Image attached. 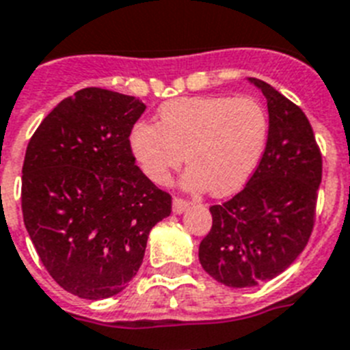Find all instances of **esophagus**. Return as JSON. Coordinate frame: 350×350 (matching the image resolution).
<instances>
[{"mask_svg": "<svg viewBox=\"0 0 350 350\" xmlns=\"http://www.w3.org/2000/svg\"><path fill=\"white\" fill-rule=\"evenodd\" d=\"M189 206H190V202L185 201V199H181V198L172 199V211H174V213H178V215H180V213H183V211L189 210Z\"/></svg>", "mask_w": 350, "mask_h": 350, "instance_id": "obj_1", "label": "esophagus"}]
</instances>
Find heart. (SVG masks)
I'll return each mask as SVG.
<instances>
[{
  "label": "heart",
  "mask_w": 350,
  "mask_h": 350,
  "mask_svg": "<svg viewBox=\"0 0 350 350\" xmlns=\"http://www.w3.org/2000/svg\"><path fill=\"white\" fill-rule=\"evenodd\" d=\"M269 137L265 108L251 96H198L161 105L158 126L139 122L130 148L146 178L165 185L187 160L183 185L215 196L237 192L256 170Z\"/></svg>",
  "instance_id": "obj_1"
}]
</instances>
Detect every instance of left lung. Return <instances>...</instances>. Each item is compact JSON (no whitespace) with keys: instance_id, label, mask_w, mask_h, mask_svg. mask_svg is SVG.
Listing matches in <instances>:
<instances>
[{"instance_id":"8db88e82","label":"left lung","mask_w":350,"mask_h":350,"mask_svg":"<svg viewBox=\"0 0 350 350\" xmlns=\"http://www.w3.org/2000/svg\"><path fill=\"white\" fill-rule=\"evenodd\" d=\"M269 137L247 185L213 204L211 230L199 245L202 269L231 288L256 286L288 269L315 224L322 157L304 111L265 81Z\"/></svg>"}]
</instances>
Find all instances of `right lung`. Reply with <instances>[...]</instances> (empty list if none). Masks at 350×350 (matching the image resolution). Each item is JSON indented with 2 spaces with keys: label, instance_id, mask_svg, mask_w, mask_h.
<instances>
[{
  "label": "right lung",
  "instance_id": "right-lung-1",
  "mask_svg": "<svg viewBox=\"0 0 350 350\" xmlns=\"http://www.w3.org/2000/svg\"><path fill=\"white\" fill-rule=\"evenodd\" d=\"M140 99L89 87L44 117L28 142L21 206L53 280L81 299L122 292L142 265L152 226L172 199L135 165Z\"/></svg>",
  "mask_w": 350,
  "mask_h": 350
}]
</instances>
